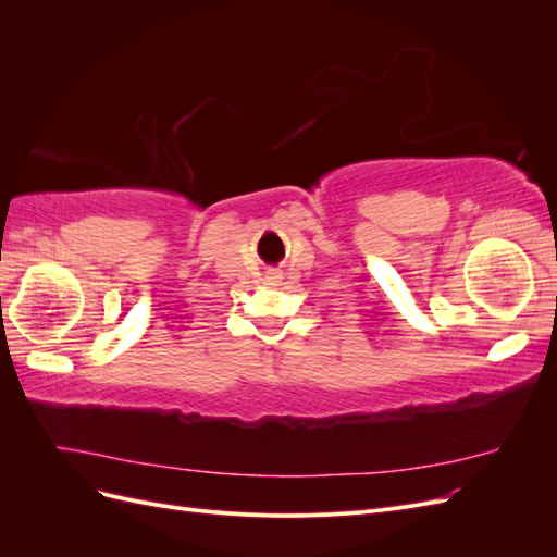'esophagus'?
Here are the masks:
<instances>
[{"instance_id":"esophagus-1","label":"esophagus","mask_w":557,"mask_h":557,"mask_svg":"<svg viewBox=\"0 0 557 557\" xmlns=\"http://www.w3.org/2000/svg\"><path fill=\"white\" fill-rule=\"evenodd\" d=\"M281 278H283V276H281V274H278V272H274V274H269V276H267V281H269V283H272V285H276V283H281Z\"/></svg>"}]
</instances>
